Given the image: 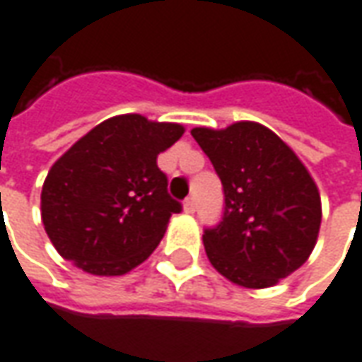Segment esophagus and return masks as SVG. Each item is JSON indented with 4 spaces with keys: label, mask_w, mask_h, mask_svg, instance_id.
<instances>
[{
    "label": "esophagus",
    "mask_w": 362,
    "mask_h": 362,
    "mask_svg": "<svg viewBox=\"0 0 362 362\" xmlns=\"http://www.w3.org/2000/svg\"><path fill=\"white\" fill-rule=\"evenodd\" d=\"M184 212H188V214L196 212V200H194V196H190V198H186V200H184Z\"/></svg>",
    "instance_id": "1"
}]
</instances>
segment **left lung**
<instances>
[{"label": "left lung", "mask_w": 362, "mask_h": 362, "mask_svg": "<svg viewBox=\"0 0 362 362\" xmlns=\"http://www.w3.org/2000/svg\"><path fill=\"white\" fill-rule=\"evenodd\" d=\"M223 186V216L204 230L210 264L232 284L272 287L311 255L321 196L303 162L275 132L252 120L192 129Z\"/></svg>", "instance_id": "left-lung-1"}]
</instances>
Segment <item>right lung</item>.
Returning <instances> with one entry per match:
<instances>
[{
	"instance_id": "1",
	"label": "right lung",
	"mask_w": 362,
	"mask_h": 362,
	"mask_svg": "<svg viewBox=\"0 0 362 362\" xmlns=\"http://www.w3.org/2000/svg\"><path fill=\"white\" fill-rule=\"evenodd\" d=\"M182 134L176 122L119 115L78 139L41 190V220L55 250L93 275H124L142 264L182 210L156 164Z\"/></svg>"
}]
</instances>
